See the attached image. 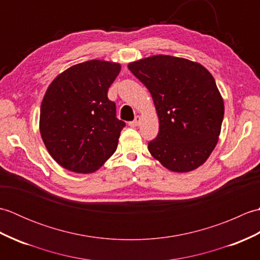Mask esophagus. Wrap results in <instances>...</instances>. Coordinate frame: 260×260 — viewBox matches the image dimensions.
Segmentation results:
<instances>
[{"instance_id": "esophagus-1", "label": "esophagus", "mask_w": 260, "mask_h": 260, "mask_svg": "<svg viewBox=\"0 0 260 260\" xmlns=\"http://www.w3.org/2000/svg\"><path fill=\"white\" fill-rule=\"evenodd\" d=\"M140 123H141V117H140V116H136L133 121H129V125L132 127H136V126L140 125Z\"/></svg>"}]
</instances>
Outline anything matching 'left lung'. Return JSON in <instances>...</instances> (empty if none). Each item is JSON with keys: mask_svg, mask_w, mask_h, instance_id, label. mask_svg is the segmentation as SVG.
<instances>
[{"mask_svg": "<svg viewBox=\"0 0 260 260\" xmlns=\"http://www.w3.org/2000/svg\"><path fill=\"white\" fill-rule=\"evenodd\" d=\"M151 92L159 120L148 151L163 167L189 172L200 167L218 143L224 114L214 78L200 63L153 56L128 64Z\"/></svg>", "mask_w": 260, "mask_h": 260, "instance_id": "obj_1", "label": "left lung"}]
</instances>
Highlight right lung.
Returning a JSON list of instances; mask_svg holds the SVG:
<instances>
[{
	"label": "right lung",
	"instance_id": "1",
	"mask_svg": "<svg viewBox=\"0 0 260 260\" xmlns=\"http://www.w3.org/2000/svg\"><path fill=\"white\" fill-rule=\"evenodd\" d=\"M120 71L115 62L89 60L64 70L41 104L40 133L59 165L91 173L113 155L125 121L116 117L108 88Z\"/></svg>",
	"mask_w": 260,
	"mask_h": 260
}]
</instances>
